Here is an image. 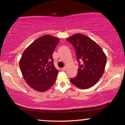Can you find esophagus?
I'll return each instance as SVG.
<instances>
[{"mask_svg":"<svg viewBox=\"0 0 125 125\" xmlns=\"http://www.w3.org/2000/svg\"><path fill=\"white\" fill-rule=\"evenodd\" d=\"M61 70H62L63 72H65V71L67 70V67H64V68H61Z\"/></svg>","mask_w":125,"mask_h":125,"instance_id":"1","label":"esophagus"}]
</instances>
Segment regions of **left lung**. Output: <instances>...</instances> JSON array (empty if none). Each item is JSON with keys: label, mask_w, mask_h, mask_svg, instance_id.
<instances>
[{"label": "left lung", "mask_w": 125, "mask_h": 125, "mask_svg": "<svg viewBox=\"0 0 125 125\" xmlns=\"http://www.w3.org/2000/svg\"><path fill=\"white\" fill-rule=\"evenodd\" d=\"M74 46L79 64L77 74L71 82L80 89H88L97 83L104 72L107 58L101 48L88 36L74 34L67 39Z\"/></svg>", "instance_id": "8db88e82"}]
</instances>
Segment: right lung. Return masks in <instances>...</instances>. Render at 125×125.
<instances>
[{
	"instance_id": "1",
	"label": "right lung",
	"mask_w": 125,
	"mask_h": 125,
	"mask_svg": "<svg viewBox=\"0 0 125 125\" xmlns=\"http://www.w3.org/2000/svg\"><path fill=\"white\" fill-rule=\"evenodd\" d=\"M60 39L43 36L25 49L20 60V68L26 83L35 91L45 92L55 83L58 70L53 64L52 53Z\"/></svg>"
}]
</instances>
